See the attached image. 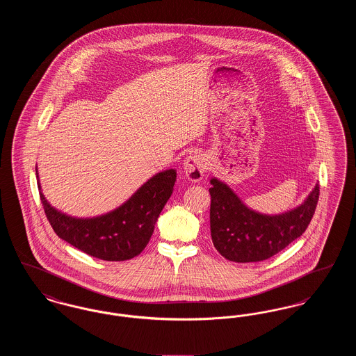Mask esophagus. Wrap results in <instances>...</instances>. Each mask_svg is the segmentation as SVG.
I'll return each mask as SVG.
<instances>
[{"instance_id":"1","label":"esophagus","mask_w":356,"mask_h":356,"mask_svg":"<svg viewBox=\"0 0 356 356\" xmlns=\"http://www.w3.org/2000/svg\"><path fill=\"white\" fill-rule=\"evenodd\" d=\"M183 170L191 181L197 183L203 179L204 173L207 170V159L200 153L191 154L184 160Z\"/></svg>"}]
</instances>
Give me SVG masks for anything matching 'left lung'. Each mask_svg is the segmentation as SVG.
<instances>
[{"label":"left lung","mask_w":356,"mask_h":356,"mask_svg":"<svg viewBox=\"0 0 356 356\" xmlns=\"http://www.w3.org/2000/svg\"><path fill=\"white\" fill-rule=\"evenodd\" d=\"M211 236L221 256L236 263L270 259L303 235L312 219L318 200L316 184L305 203L282 215L257 213L219 181L211 180Z\"/></svg>","instance_id":"8db88e82"}]
</instances>
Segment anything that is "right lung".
Returning a JSON list of instances; mask_svg holds the SVG:
<instances>
[{
	"label": "right lung",
	"instance_id": "1",
	"mask_svg": "<svg viewBox=\"0 0 356 356\" xmlns=\"http://www.w3.org/2000/svg\"><path fill=\"white\" fill-rule=\"evenodd\" d=\"M175 181L176 170H163L118 209L92 219H76L58 212L45 200L41 191L40 199L57 236L89 256L106 261H122L141 254L147 247L157 218L172 195ZM37 186L41 189L38 180Z\"/></svg>",
	"mask_w": 356,
	"mask_h": 356
}]
</instances>
